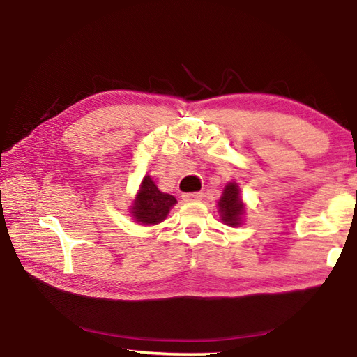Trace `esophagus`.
<instances>
[{"label": "esophagus", "mask_w": 357, "mask_h": 357, "mask_svg": "<svg viewBox=\"0 0 357 357\" xmlns=\"http://www.w3.org/2000/svg\"><path fill=\"white\" fill-rule=\"evenodd\" d=\"M181 198H183V201H186V202H190V201H201V199H202V193H201V192L183 193Z\"/></svg>", "instance_id": "esophagus-1"}]
</instances>
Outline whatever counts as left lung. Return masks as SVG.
<instances>
[{"label":"left lung","instance_id":"8db88e82","mask_svg":"<svg viewBox=\"0 0 357 357\" xmlns=\"http://www.w3.org/2000/svg\"><path fill=\"white\" fill-rule=\"evenodd\" d=\"M219 214L225 225L240 226L241 219L245 213V205L240 197V188L236 183H228L225 186L222 198L219 199Z\"/></svg>","mask_w":357,"mask_h":357}]
</instances>
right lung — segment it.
Masks as SVG:
<instances>
[{
  "label": "right lung",
  "instance_id": "obj_1",
  "mask_svg": "<svg viewBox=\"0 0 357 357\" xmlns=\"http://www.w3.org/2000/svg\"><path fill=\"white\" fill-rule=\"evenodd\" d=\"M176 204L177 199L174 197L160 192L150 176H146L134 199L131 214L139 225H158L165 220L172 205Z\"/></svg>",
  "mask_w": 357,
  "mask_h": 357
}]
</instances>
